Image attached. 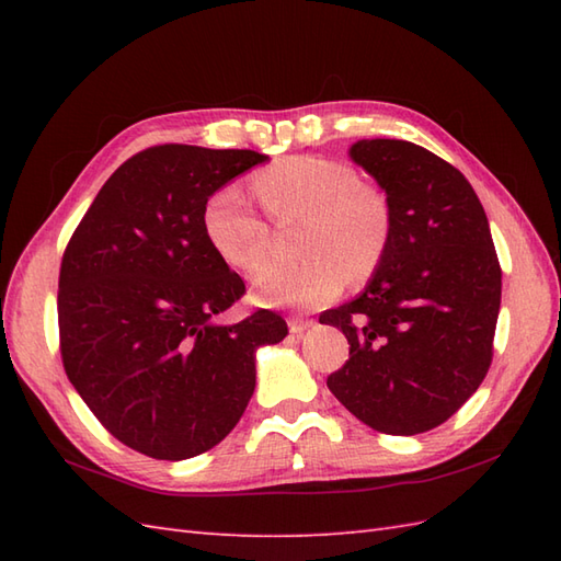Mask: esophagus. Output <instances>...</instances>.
<instances>
[{
    "label": "esophagus",
    "mask_w": 561,
    "mask_h": 561,
    "mask_svg": "<svg viewBox=\"0 0 561 561\" xmlns=\"http://www.w3.org/2000/svg\"><path fill=\"white\" fill-rule=\"evenodd\" d=\"M313 325L311 318H304V316H291L289 318V332L291 335H304V332Z\"/></svg>",
    "instance_id": "1"
}]
</instances>
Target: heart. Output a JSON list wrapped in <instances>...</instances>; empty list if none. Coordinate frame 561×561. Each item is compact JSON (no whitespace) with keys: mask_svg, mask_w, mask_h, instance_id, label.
I'll return each instance as SVG.
<instances>
[{"mask_svg":"<svg viewBox=\"0 0 561 561\" xmlns=\"http://www.w3.org/2000/svg\"><path fill=\"white\" fill-rule=\"evenodd\" d=\"M255 193L274 219H304L299 262H265L253 274L262 304L320 306L342 291L347 274L364 279L383 262L392 217L388 197L350 163L289 157L255 175ZM205 233L217 255L241 272L265 257L270 229L238 185H224L205 205Z\"/></svg>","mask_w":561,"mask_h":561,"instance_id":"heart-1","label":"heart"}]
</instances>
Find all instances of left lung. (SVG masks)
<instances>
[{"label":"left lung","instance_id":"8db88e82","mask_svg":"<svg viewBox=\"0 0 561 561\" xmlns=\"http://www.w3.org/2000/svg\"><path fill=\"white\" fill-rule=\"evenodd\" d=\"M350 157L386 190L392 233L366 289L320 316L350 342L328 388L376 432L414 436L490 371L502 267L482 202L448 161L402 139H359Z\"/></svg>","mask_w":561,"mask_h":561}]
</instances>
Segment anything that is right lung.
<instances>
[{"label":"right lung","instance_id":"1","mask_svg":"<svg viewBox=\"0 0 561 561\" xmlns=\"http://www.w3.org/2000/svg\"><path fill=\"white\" fill-rule=\"evenodd\" d=\"M265 153L161 145L117 169L59 267V352L71 386L125 446L157 460L214 448L255 390V352L287 337L260 308L219 316L245 284L205 233L207 199Z\"/></svg>","mask_w":561,"mask_h":561}]
</instances>
